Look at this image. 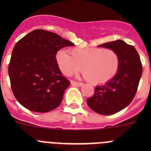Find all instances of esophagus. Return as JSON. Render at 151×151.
Returning a JSON list of instances; mask_svg holds the SVG:
<instances>
[{"instance_id":"34e87169","label":"esophagus","mask_w":151,"mask_h":151,"mask_svg":"<svg viewBox=\"0 0 151 151\" xmlns=\"http://www.w3.org/2000/svg\"><path fill=\"white\" fill-rule=\"evenodd\" d=\"M71 85H74V86H78V87H81V86H82V85H83V83L75 82V81H71Z\"/></svg>"}]
</instances>
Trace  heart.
<instances>
[{"instance_id": "obj_1", "label": "heart", "mask_w": 151, "mask_h": 151, "mask_svg": "<svg viewBox=\"0 0 151 151\" xmlns=\"http://www.w3.org/2000/svg\"><path fill=\"white\" fill-rule=\"evenodd\" d=\"M59 50L56 55L57 65L63 74L70 76L82 69L84 76L94 85L109 82L116 75L119 57L115 50L101 47Z\"/></svg>"}]
</instances>
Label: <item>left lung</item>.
Returning <instances> with one entry per match:
<instances>
[{"mask_svg":"<svg viewBox=\"0 0 151 151\" xmlns=\"http://www.w3.org/2000/svg\"><path fill=\"white\" fill-rule=\"evenodd\" d=\"M99 47L116 52L119 57V67L111 80L95 88L94 95L88 98L87 104L96 113L112 115L123 110L132 101L142 75V65L136 49L122 40Z\"/></svg>","mask_w":151,"mask_h":151,"instance_id":"obj_1","label":"left lung"}]
</instances>
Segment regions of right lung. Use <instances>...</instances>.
<instances>
[{"label":"right lung","instance_id":"add662e5","mask_svg":"<svg viewBox=\"0 0 151 151\" xmlns=\"http://www.w3.org/2000/svg\"><path fill=\"white\" fill-rule=\"evenodd\" d=\"M74 44L59 35L35 29L16 44L8 66L12 91L28 110L51 111L60 104L70 82L63 76L56 54Z\"/></svg>","mask_w":151,"mask_h":151}]
</instances>
